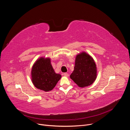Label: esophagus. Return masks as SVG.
<instances>
[{
    "instance_id": "1",
    "label": "esophagus",
    "mask_w": 130,
    "mask_h": 130,
    "mask_svg": "<svg viewBox=\"0 0 130 130\" xmlns=\"http://www.w3.org/2000/svg\"><path fill=\"white\" fill-rule=\"evenodd\" d=\"M63 75H64V76L67 77L69 76V74L67 73H63Z\"/></svg>"
}]
</instances>
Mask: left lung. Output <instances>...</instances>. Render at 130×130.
Instances as JSON below:
<instances>
[{"mask_svg": "<svg viewBox=\"0 0 130 130\" xmlns=\"http://www.w3.org/2000/svg\"><path fill=\"white\" fill-rule=\"evenodd\" d=\"M97 76V68L94 59L85 52H81L76 57L74 70L70 78L80 87L90 85Z\"/></svg>", "mask_w": 130, "mask_h": 130, "instance_id": "8db88e82", "label": "left lung"}]
</instances>
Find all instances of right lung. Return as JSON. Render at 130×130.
<instances>
[{
	"label": "right lung",
	"instance_id": "1",
	"mask_svg": "<svg viewBox=\"0 0 130 130\" xmlns=\"http://www.w3.org/2000/svg\"><path fill=\"white\" fill-rule=\"evenodd\" d=\"M31 77L34 86L45 91L52 90L62 77L54 71L50 58L45 57L40 58L33 64Z\"/></svg>",
	"mask_w": 130,
	"mask_h": 130
}]
</instances>
